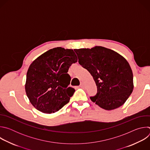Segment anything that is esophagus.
Returning <instances> with one entry per match:
<instances>
[{
	"mask_svg": "<svg viewBox=\"0 0 150 150\" xmlns=\"http://www.w3.org/2000/svg\"><path fill=\"white\" fill-rule=\"evenodd\" d=\"M79 87H80L81 88H83V87H84V85H83V83L82 82H81V83H80Z\"/></svg>",
	"mask_w": 150,
	"mask_h": 150,
	"instance_id": "34e87169",
	"label": "esophagus"
}]
</instances>
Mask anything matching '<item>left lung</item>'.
Returning <instances> with one entry per match:
<instances>
[{
	"label": "left lung",
	"instance_id": "left-lung-1",
	"mask_svg": "<svg viewBox=\"0 0 150 150\" xmlns=\"http://www.w3.org/2000/svg\"><path fill=\"white\" fill-rule=\"evenodd\" d=\"M79 65L96 82L97 93L90 99L100 108L111 110L122 105L134 89L129 63L117 52L101 46L75 49Z\"/></svg>",
	"mask_w": 150,
	"mask_h": 150
}]
</instances>
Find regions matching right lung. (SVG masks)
Wrapping results in <instances>:
<instances>
[{
    "label": "right lung",
    "mask_w": 150,
    "mask_h": 150,
    "mask_svg": "<svg viewBox=\"0 0 150 150\" xmlns=\"http://www.w3.org/2000/svg\"><path fill=\"white\" fill-rule=\"evenodd\" d=\"M77 61L72 49L56 47L33 62L27 73L25 88L36 109L50 114L69 102L75 90L68 87L71 78L68 72L72 64Z\"/></svg>",
    "instance_id": "right-lung-1"
}]
</instances>
